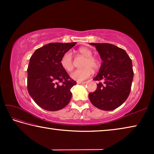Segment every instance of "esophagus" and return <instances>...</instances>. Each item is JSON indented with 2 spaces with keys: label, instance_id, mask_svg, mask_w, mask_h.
Returning a JSON list of instances; mask_svg holds the SVG:
<instances>
[{
  "label": "esophagus",
  "instance_id": "esophagus-1",
  "mask_svg": "<svg viewBox=\"0 0 154 154\" xmlns=\"http://www.w3.org/2000/svg\"><path fill=\"white\" fill-rule=\"evenodd\" d=\"M77 83H78V84H82V85H84L86 83V82H77Z\"/></svg>",
  "mask_w": 154,
  "mask_h": 154
}]
</instances>
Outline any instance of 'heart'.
<instances>
[{"instance_id": "heart-1", "label": "heart", "mask_w": 154, "mask_h": 154, "mask_svg": "<svg viewBox=\"0 0 154 154\" xmlns=\"http://www.w3.org/2000/svg\"><path fill=\"white\" fill-rule=\"evenodd\" d=\"M79 53L85 57V60L83 61L82 66V69H77L71 74V77L78 82L83 81L89 78L93 73L92 69L97 70L100 67V60L93 56V51L90 48H81L78 49ZM60 64L62 67L68 72H71L74 69L73 59L72 54L71 51H67L62 55L60 59Z\"/></svg>"}]
</instances>
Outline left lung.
I'll return each instance as SVG.
<instances>
[{
    "mask_svg": "<svg viewBox=\"0 0 154 154\" xmlns=\"http://www.w3.org/2000/svg\"><path fill=\"white\" fill-rule=\"evenodd\" d=\"M98 51L103 63L94 78L101 81L94 92L89 94L96 107L111 111L122 105L130 94L134 72L131 59L124 49L109 43H90Z\"/></svg>",
    "mask_w": 154,
    "mask_h": 154,
    "instance_id": "1",
    "label": "left lung"
}]
</instances>
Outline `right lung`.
Segmentation results:
<instances>
[{"mask_svg": "<svg viewBox=\"0 0 154 154\" xmlns=\"http://www.w3.org/2000/svg\"><path fill=\"white\" fill-rule=\"evenodd\" d=\"M75 44L51 43L36 49L31 56L27 69L28 91L45 110H60L71 100V89L77 82L62 67L60 59Z\"/></svg>", "mask_w": 154, "mask_h": 154, "instance_id": "obj_1", "label": "right lung"}]
</instances>
